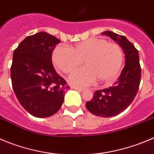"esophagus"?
<instances>
[{"instance_id": "obj_1", "label": "esophagus", "mask_w": 154, "mask_h": 154, "mask_svg": "<svg viewBox=\"0 0 154 154\" xmlns=\"http://www.w3.org/2000/svg\"><path fill=\"white\" fill-rule=\"evenodd\" d=\"M73 88L75 89V90H77L79 91H84V88H78V87H74Z\"/></svg>"}]
</instances>
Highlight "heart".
<instances>
[{"label":"heart","instance_id":"b5f03b06","mask_svg":"<svg viewBox=\"0 0 154 154\" xmlns=\"http://www.w3.org/2000/svg\"><path fill=\"white\" fill-rule=\"evenodd\" d=\"M53 62L63 72H73L84 60L86 67L77 70L69 78L75 85L87 86L97 79L100 82H111L117 78L124 60L122 48L106 39L91 38L75 46L74 49L60 45L54 49Z\"/></svg>","mask_w":154,"mask_h":154}]
</instances>
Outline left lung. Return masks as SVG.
Here are the masks:
<instances>
[{
    "instance_id": "1",
    "label": "left lung",
    "mask_w": 154,
    "mask_h": 154,
    "mask_svg": "<svg viewBox=\"0 0 154 154\" xmlns=\"http://www.w3.org/2000/svg\"><path fill=\"white\" fill-rule=\"evenodd\" d=\"M109 36L122 47L125 57V65L112 86L96 91L86 107L97 116L111 117L125 110L131 103L138 91L141 76L138 51L125 36L106 31L102 33Z\"/></svg>"
}]
</instances>
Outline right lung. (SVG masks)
<instances>
[{
	"label": "right lung",
	"mask_w": 154,
	"mask_h": 154,
	"mask_svg": "<svg viewBox=\"0 0 154 154\" xmlns=\"http://www.w3.org/2000/svg\"><path fill=\"white\" fill-rule=\"evenodd\" d=\"M60 42L42 32L26 37L14 50L10 68L13 89L23 108L38 118L57 112L69 88L52 63L53 51Z\"/></svg>",
	"instance_id": "obj_1"
}]
</instances>
